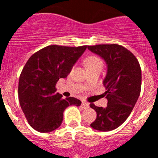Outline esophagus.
Listing matches in <instances>:
<instances>
[{
  "instance_id": "obj_1",
  "label": "esophagus",
  "mask_w": 158,
  "mask_h": 158,
  "mask_svg": "<svg viewBox=\"0 0 158 158\" xmlns=\"http://www.w3.org/2000/svg\"><path fill=\"white\" fill-rule=\"evenodd\" d=\"M81 105L84 108H89V104H88V103H86V102H82Z\"/></svg>"
}]
</instances>
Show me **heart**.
<instances>
[{
  "label": "heart",
  "mask_w": 158,
  "mask_h": 158,
  "mask_svg": "<svg viewBox=\"0 0 158 158\" xmlns=\"http://www.w3.org/2000/svg\"><path fill=\"white\" fill-rule=\"evenodd\" d=\"M85 65L87 69H95V68H101L103 67V62L99 57L95 56H89L85 61Z\"/></svg>",
  "instance_id": "1"
}]
</instances>
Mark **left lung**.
Returning a JSON list of instances; mask_svg holds the SVG:
<instances>
[{"instance_id": "obj_1", "label": "left lung", "mask_w": 158, "mask_h": 158, "mask_svg": "<svg viewBox=\"0 0 158 158\" xmlns=\"http://www.w3.org/2000/svg\"><path fill=\"white\" fill-rule=\"evenodd\" d=\"M88 49L103 58L107 68L103 81L107 105L90 104L96 112V120L90 126L97 131H112L126 121L139 99L142 85L140 65L131 51L118 44L88 46Z\"/></svg>"}]
</instances>
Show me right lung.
I'll return each instance as SVG.
<instances>
[{
    "label": "right lung",
    "instance_id": "obj_1",
    "mask_svg": "<svg viewBox=\"0 0 158 158\" xmlns=\"http://www.w3.org/2000/svg\"><path fill=\"white\" fill-rule=\"evenodd\" d=\"M87 46L69 47L51 45L35 53L27 60L19 80L20 107L32 128L48 133L59 127L63 112L81 101L74 97L62 99L55 88L60 78H65Z\"/></svg>",
    "mask_w": 158,
    "mask_h": 158
}]
</instances>
